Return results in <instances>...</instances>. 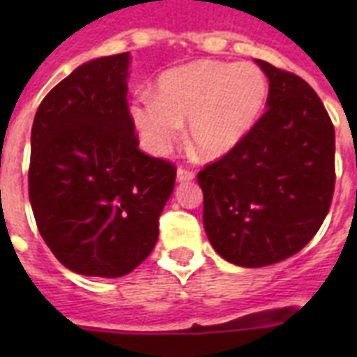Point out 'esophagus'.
Masks as SVG:
<instances>
[{
  "mask_svg": "<svg viewBox=\"0 0 357 357\" xmlns=\"http://www.w3.org/2000/svg\"><path fill=\"white\" fill-rule=\"evenodd\" d=\"M176 178H178L179 183H185V181H190V179H195V172L189 170V168L179 167L178 174H176Z\"/></svg>",
  "mask_w": 357,
  "mask_h": 357,
  "instance_id": "esophagus-1",
  "label": "esophagus"
}]
</instances>
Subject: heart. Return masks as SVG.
I'll list each match as a JSON object with an SVG mask.
<instances>
[{"label":"heart","mask_w":357,"mask_h":357,"mask_svg":"<svg viewBox=\"0 0 357 357\" xmlns=\"http://www.w3.org/2000/svg\"><path fill=\"white\" fill-rule=\"evenodd\" d=\"M268 79L252 63L202 59L159 77L155 98L131 103V119L146 150L162 155L178 144L187 126L190 150L206 161L229 155L259 122Z\"/></svg>","instance_id":"b5f03b06"}]
</instances>
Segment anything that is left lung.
Instances as JSON below:
<instances>
[{
	"instance_id": "8db88e82",
	"label": "left lung",
	"mask_w": 357,
	"mask_h": 357,
	"mask_svg": "<svg viewBox=\"0 0 357 357\" xmlns=\"http://www.w3.org/2000/svg\"><path fill=\"white\" fill-rule=\"evenodd\" d=\"M266 113L229 155L198 172L204 228L220 257L246 268L280 263L324 222L335 185V131L302 77L255 59Z\"/></svg>"
}]
</instances>
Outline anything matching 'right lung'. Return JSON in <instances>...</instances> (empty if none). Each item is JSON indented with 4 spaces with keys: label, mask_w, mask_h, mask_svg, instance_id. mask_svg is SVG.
Instances as JSON below:
<instances>
[{
    "label": "right lung",
    "mask_w": 357,
    "mask_h": 357,
    "mask_svg": "<svg viewBox=\"0 0 357 357\" xmlns=\"http://www.w3.org/2000/svg\"><path fill=\"white\" fill-rule=\"evenodd\" d=\"M131 55L81 64L47 92L31 129L29 200L53 255L83 276L120 278L151 254L176 183L139 150L128 107Z\"/></svg>",
    "instance_id": "add662e5"
}]
</instances>
